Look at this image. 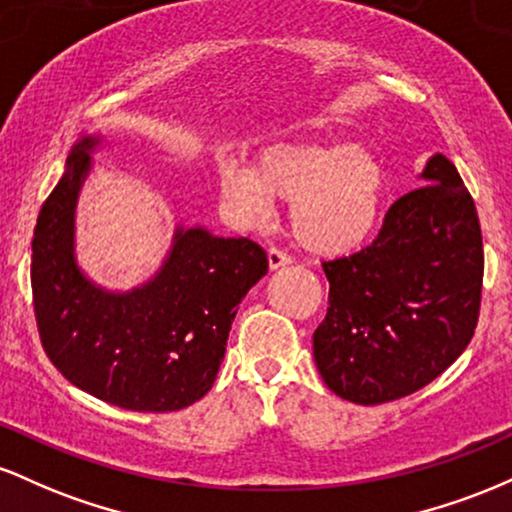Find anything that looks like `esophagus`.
Returning a JSON list of instances; mask_svg holds the SVG:
<instances>
[{
	"label": "esophagus",
	"instance_id": "1",
	"mask_svg": "<svg viewBox=\"0 0 512 512\" xmlns=\"http://www.w3.org/2000/svg\"><path fill=\"white\" fill-rule=\"evenodd\" d=\"M267 260H269V267L279 269V267H286V264H291V255H289V252L279 250V248H269L267 250Z\"/></svg>",
	"mask_w": 512,
	"mask_h": 512
}]
</instances>
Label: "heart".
Here are the masks:
<instances>
[{"label": "heart", "mask_w": 512, "mask_h": 512, "mask_svg": "<svg viewBox=\"0 0 512 512\" xmlns=\"http://www.w3.org/2000/svg\"><path fill=\"white\" fill-rule=\"evenodd\" d=\"M223 199L248 221H267L274 199L293 202L291 226L305 248L337 255L356 248L380 214L385 175L356 144H279L257 166L223 158Z\"/></svg>", "instance_id": "1"}]
</instances>
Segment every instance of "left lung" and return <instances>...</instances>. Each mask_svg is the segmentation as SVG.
Segmentation results:
<instances>
[{"instance_id": "1", "label": "left lung", "mask_w": 512, "mask_h": 512, "mask_svg": "<svg viewBox=\"0 0 512 512\" xmlns=\"http://www.w3.org/2000/svg\"><path fill=\"white\" fill-rule=\"evenodd\" d=\"M426 185L387 209L378 238L322 262L330 308L313 334L327 387L356 404H385L436 380L472 342L484 245L477 207L443 154Z\"/></svg>"}]
</instances>
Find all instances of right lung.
Masks as SVG:
<instances>
[{"instance_id": "right-lung-1", "label": "right lung", "mask_w": 512, "mask_h": 512, "mask_svg": "<svg viewBox=\"0 0 512 512\" xmlns=\"http://www.w3.org/2000/svg\"><path fill=\"white\" fill-rule=\"evenodd\" d=\"M96 144L74 146L35 223L40 344L69 383L103 402L156 414L185 409L214 385L238 305L267 274V252L250 238L180 228L154 281L125 296L96 289L72 255L74 204Z\"/></svg>"}]
</instances>
